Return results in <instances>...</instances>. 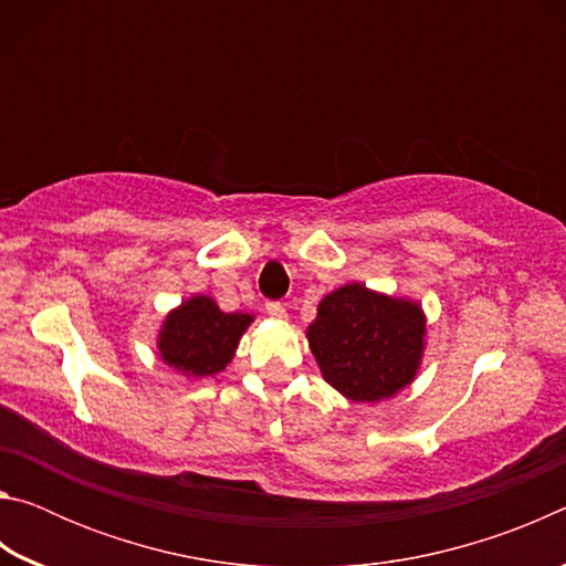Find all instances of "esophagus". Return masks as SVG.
Instances as JSON below:
<instances>
[{
  "mask_svg": "<svg viewBox=\"0 0 566 566\" xmlns=\"http://www.w3.org/2000/svg\"><path fill=\"white\" fill-rule=\"evenodd\" d=\"M266 314H270L272 319H286V310L282 302H266Z\"/></svg>",
  "mask_w": 566,
  "mask_h": 566,
  "instance_id": "34e87169",
  "label": "esophagus"
}]
</instances>
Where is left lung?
<instances>
[{
    "mask_svg": "<svg viewBox=\"0 0 566 566\" xmlns=\"http://www.w3.org/2000/svg\"><path fill=\"white\" fill-rule=\"evenodd\" d=\"M306 339L334 389L352 401H381L417 375L424 314L415 302L344 284L319 302Z\"/></svg>",
    "mask_w": 566,
    "mask_h": 566,
    "instance_id": "left-lung-1",
    "label": "left lung"
}]
</instances>
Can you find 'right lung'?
Masks as SVG:
<instances>
[{
	"label": "right lung",
	"instance_id": "right-lung-1",
	"mask_svg": "<svg viewBox=\"0 0 566 566\" xmlns=\"http://www.w3.org/2000/svg\"><path fill=\"white\" fill-rule=\"evenodd\" d=\"M249 322V314H224L214 300L197 294L167 314L159 332V357L187 377H214L232 361Z\"/></svg>",
	"mask_w": 566,
	"mask_h": 566
}]
</instances>
